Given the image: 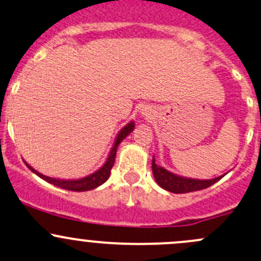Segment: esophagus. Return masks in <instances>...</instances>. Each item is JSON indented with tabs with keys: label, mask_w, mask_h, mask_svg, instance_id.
I'll list each match as a JSON object with an SVG mask.
<instances>
[{
	"label": "esophagus",
	"mask_w": 261,
	"mask_h": 261,
	"mask_svg": "<svg viewBox=\"0 0 261 261\" xmlns=\"http://www.w3.org/2000/svg\"><path fill=\"white\" fill-rule=\"evenodd\" d=\"M140 112H141V115L144 117H150V116H151V114H152V110L150 108H144Z\"/></svg>",
	"instance_id": "34e87169"
}]
</instances>
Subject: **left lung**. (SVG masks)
<instances>
[{
  "mask_svg": "<svg viewBox=\"0 0 261 261\" xmlns=\"http://www.w3.org/2000/svg\"><path fill=\"white\" fill-rule=\"evenodd\" d=\"M152 174L155 181L160 188L174 194H186L191 193V191L202 190V189L209 188L213 184L218 182L221 177H224V175H221V176L215 177V179L200 180L193 179V177L180 176V175L169 171L164 166L159 165L156 163L155 158H152Z\"/></svg>",
  "mask_w": 261,
  "mask_h": 261,
  "instance_id": "8db88e82",
  "label": "left lung"
}]
</instances>
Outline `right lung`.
I'll return each instance as SVG.
<instances>
[{"mask_svg":"<svg viewBox=\"0 0 261 261\" xmlns=\"http://www.w3.org/2000/svg\"><path fill=\"white\" fill-rule=\"evenodd\" d=\"M134 128H135V122L130 121L126 123L121 130L119 131L116 138H115L114 145H112L111 150H110L105 164H103L100 169L96 170L95 172L87 175V176L80 177V179H56V177L46 176V175L41 174V172H38L37 170H35L31 165H29L26 161H24V164H26V166L29 167L34 174H36L38 177L47 181V182L52 184V185L57 186V188H61V189H65V190H70V191H77V193H80V191L92 190V189H96L100 185H102V184L109 179L110 171H111L112 166H114L115 158H116L117 147H119L120 142H121L126 136H128L131 133H133Z\"/></svg>","mask_w":261,"mask_h":261,"instance_id":"1","label":"right lung"}]
</instances>
